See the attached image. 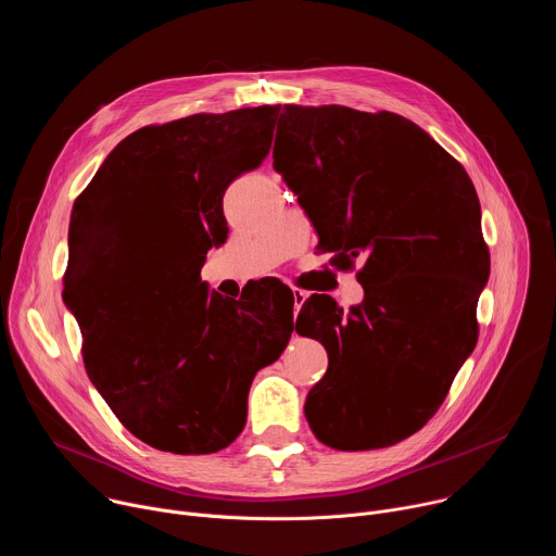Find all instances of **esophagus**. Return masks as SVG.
I'll return each mask as SVG.
<instances>
[{"label": "esophagus", "instance_id": "1", "mask_svg": "<svg viewBox=\"0 0 556 556\" xmlns=\"http://www.w3.org/2000/svg\"><path fill=\"white\" fill-rule=\"evenodd\" d=\"M292 296H294V314H299V309L305 301V292L303 290H292Z\"/></svg>", "mask_w": 556, "mask_h": 556}]
</instances>
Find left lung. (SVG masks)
I'll list each match as a JSON object with an SVG mask.
<instances>
[{
  "mask_svg": "<svg viewBox=\"0 0 556 556\" xmlns=\"http://www.w3.org/2000/svg\"><path fill=\"white\" fill-rule=\"evenodd\" d=\"M273 167L339 268L363 260L365 299L343 314L312 294L299 334L328 350L305 399L312 433L369 451L422 429L478 343L491 257L464 167L393 112L283 105ZM317 332L314 333L313 330Z\"/></svg>",
  "mask_w": 556,
  "mask_h": 556,
  "instance_id": "8db88e82",
  "label": "left lung"
}]
</instances>
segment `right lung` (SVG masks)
I'll list each match as a JSON object with an SVG mask.
<instances>
[{
  "instance_id": "right-lung-1",
  "label": "right lung",
  "mask_w": 556,
  "mask_h": 556,
  "mask_svg": "<svg viewBox=\"0 0 556 556\" xmlns=\"http://www.w3.org/2000/svg\"><path fill=\"white\" fill-rule=\"evenodd\" d=\"M279 105L193 114L123 138L76 198L63 301L116 418L153 448L204 455L247 425L255 374L292 334L273 283L226 301L200 279L226 242L228 185L270 153Z\"/></svg>"
}]
</instances>
